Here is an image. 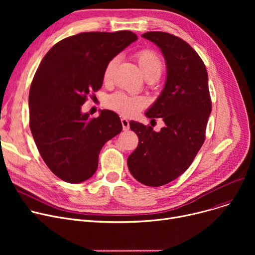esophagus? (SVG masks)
Masks as SVG:
<instances>
[{"label": "esophagus", "mask_w": 255, "mask_h": 255, "mask_svg": "<svg viewBox=\"0 0 255 255\" xmlns=\"http://www.w3.org/2000/svg\"><path fill=\"white\" fill-rule=\"evenodd\" d=\"M121 123H122L123 126V130H129V121L126 118H122L121 119Z\"/></svg>", "instance_id": "esophagus-1"}]
</instances>
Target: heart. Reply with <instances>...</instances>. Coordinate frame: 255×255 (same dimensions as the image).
<instances>
[{
	"label": "heart",
	"instance_id": "b5f03b06",
	"mask_svg": "<svg viewBox=\"0 0 255 255\" xmlns=\"http://www.w3.org/2000/svg\"><path fill=\"white\" fill-rule=\"evenodd\" d=\"M135 59L139 68L146 77H159L162 71V62L157 56V53L150 49H142L135 53ZM119 63L118 58H113L107 63L104 72V82H110L116 67ZM107 105L110 109L124 116H134L145 105V100L142 97L127 95L125 93L118 92L107 98Z\"/></svg>",
	"mask_w": 255,
	"mask_h": 255
}]
</instances>
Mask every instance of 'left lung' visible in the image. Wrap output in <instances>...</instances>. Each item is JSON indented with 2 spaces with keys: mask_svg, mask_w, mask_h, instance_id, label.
<instances>
[{
  "mask_svg": "<svg viewBox=\"0 0 255 255\" xmlns=\"http://www.w3.org/2000/svg\"><path fill=\"white\" fill-rule=\"evenodd\" d=\"M161 49L166 64L164 87L145 116L162 118L159 132L151 126L130 121L138 145L128 159L131 175L139 183L159 187L190 166L205 141L212 111L208 72L197 52L181 38L164 32L141 35Z\"/></svg>",
  "mask_w": 255,
  "mask_h": 255,
  "instance_id": "obj_1",
  "label": "left lung"
}]
</instances>
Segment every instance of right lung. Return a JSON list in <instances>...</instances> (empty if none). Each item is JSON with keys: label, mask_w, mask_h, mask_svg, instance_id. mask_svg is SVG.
Masks as SVG:
<instances>
[{"label": "right lung", "mask_w": 255, "mask_h": 255, "mask_svg": "<svg viewBox=\"0 0 255 255\" xmlns=\"http://www.w3.org/2000/svg\"><path fill=\"white\" fill-rule=\"evenodd\" d=\"M136 39L130 31L80 33L53 45L40 63L29 94L30 128L44 162L63 181L90 179L102 146L122 131L115 112L90 119L82 105L102 87L107 63Z\"/></svg>", "instance_id": "obj_1"}]
</instances>
